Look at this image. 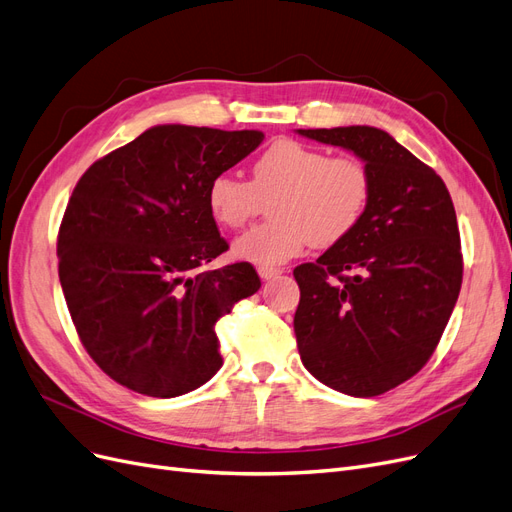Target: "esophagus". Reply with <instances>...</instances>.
I'll use <instances>...</instances> for the list:
<instances>
[{
	"label": "esophagus",
	"instance_id": "obj_1",
	"mask_svg": "<svg viewBox=\"0 0 512 512\" xmlns=\"http://www.w3.org/2000/svg\"><path fill=\"white\" fill-rule=\"evenodd\" d=\"M257 272H259V276L263 280H270V278H274L278 274H283V270H280V268H268V266H261Z\"/></svg>",
	"mask_w": 512,
	"mask_h": 512
}]
</instances>
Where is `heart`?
<instances>
[{"instance_id":"heart-1","label":"heart","mask_w":512,"mask_h":512,"mask_svg":"<svg viewBox=\"0 0 512 512\" xmlns=\"http://www.w3.org/2000/svg\"><path fill=\"white\" fill-rule=\"evenodd\" d=\"M270 200V221L234 242V255L259 266H278L308 244L327 249L364 219L372 174L357 157H329L317 146L280 138L251 168V183L223 172L208 185L206 204L214 223L242 229Z\"/></svg>"}]
</instances>
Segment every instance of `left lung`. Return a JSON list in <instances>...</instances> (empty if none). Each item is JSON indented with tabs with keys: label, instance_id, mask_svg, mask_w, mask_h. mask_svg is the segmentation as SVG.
Returning <instances> with one entry per match:
<instances>
[{
	"label": "left lung",
	"instance_id": "left-lung-1",
	"mask_svg": "<svg viewBox=\"0 0 512 512\" xmlns=\"http://www.w3.org/2000/svg\"><path fill=\"white\" fill-rule=\"evenodd\" d=\"M366 163L372 197L342 242L293 270V317L304 368L340 393L374 398L432 357L461 289L455 208L442 178L387 131L298 129Z\"/></svg>",
	"mask_w": 512,
	"mask_h": 512
}]
</instances>
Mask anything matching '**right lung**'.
I'll return each mask as SVG.
<instances>
[{
	"mask_svg": "<svg viewBox=\"0 0 512 512\" xmlns=\"http://www.w3.org/2000/svg\"><path fill=\"white\" fill-rule=\"evenodd\" d=\"M261 140L257 129L155 125L80 176L59 227V280L82 346L112 381L176 398L223 366L214 325L261 280L246 261L197 270L229 249L206 191Z\"/></svg>",
	"mask_w": 512,
	"mask_h": 512,
	"instance_id": "1",
	"label": "right lung"
}]
</instances>
